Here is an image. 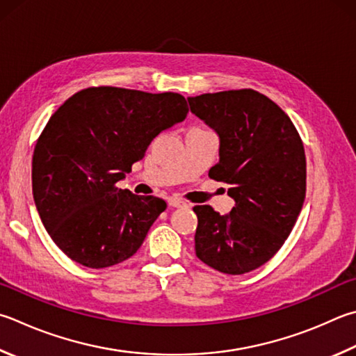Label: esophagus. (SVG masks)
<instances>
[{"label": "esophagus", "mask_w": 356, "mask_h": 356, "mask_svg": "<svg viewBox=\"0 0 356 356\" xmlns=\"http://www.w3.org/2000/svg\"><path fill=\"white\" fill-rule=\"evenodd\" d=\"M168 204H170L171 207H185V200H182L180 197H170L168 199Z\"/></svg>", "instance_id": "1"}]
</instances>
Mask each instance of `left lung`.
I'll use <instances>...</instances> for the list:
<instances>
[{
	"instance_id": "1",
	"label": "left lung",
	"mask_w": 356,
	"mask_h": 356,
	"mask_svg": "<svg viewBox=\"0 0 356 356\" xmlns=\"http://www.w3.org/2000/svg\"><path fill=\"white\" fill-rule=\"evenodd\" d=\"M191 112L219 135L209 176L227 184L235 207L219 215L196 205L195 249L219 273L240 275L269 261L286 241L307 191L303 143L289 116L252 88L188 98Z\"/></svg>"
}]
</instances>
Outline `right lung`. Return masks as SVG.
<instances>
[{
    "mask_svg": "<svg viewBox=\"0 0 356 356\" xmlns=\"http://www.w3.org/2000/svg\"><path fill=\"white\" fill-rule=\"evenodd\" d=\"M186 113L179 93L88 87L51 115L32 156V195L44 229L68 258L101 269L140 249L166 202L116 184Z\"/></svg>",
    "mask_w": 356,
    "mask_h": 356,
    "instance_id": "obj_1",
    "label": "right lung"
}]
</instances>
